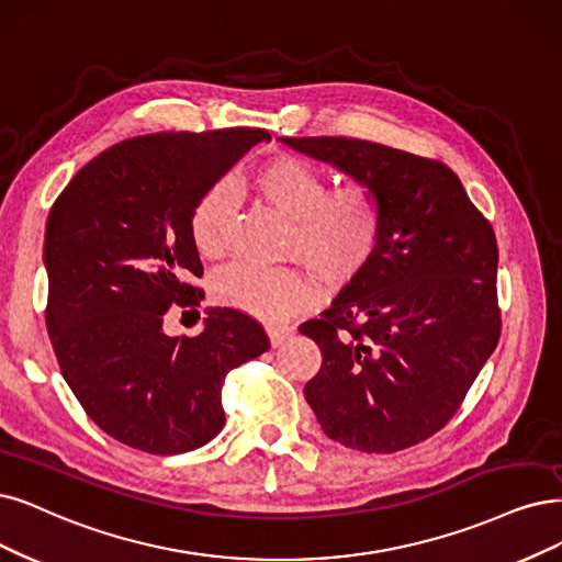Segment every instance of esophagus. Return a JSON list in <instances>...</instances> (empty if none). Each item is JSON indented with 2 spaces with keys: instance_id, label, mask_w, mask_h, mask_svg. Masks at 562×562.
Returning a JSON list of instances; mask_svg holds the SVG:
<instances>
[{
  "instance_id": "34e87169",
  "label": "esophagus",
  "mask_w": 562,
  "mask_h": 562,
  "mask_svg": "<svg viewBox=\"0 0 562 562\" xmlns=\"http://www.w3.org/2000/svg\"><path fill=\"white\" fill-rule=\"evenodd\" d=\"M266 334L270 338V345L280 347V345H284L289 338L296 334V328L294 326H286V324H268L266 326Z\"/></svg>"
}]
</instances>
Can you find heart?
<instances>
[{"label":"heart","instance_id":"heart-1","mask_svg":"<svg viewBox=\"0 0 562 562\" xmlns=\"http://www.w3.org/2000/svg\"><path fill=\"white\" fill-rule=\"evenodd\" d=\"M259 199L292 222L289 255L303 259L328 284L357 280L375 259L384 232L380 196L363 184L328 192V180L301 157L280 155L252 176ZM236 196L228 184H215L199 201L192 240L203 259L217 261L228 249V226ZM213 296L257 319L278 322L313 305L317 284L299 268H259L234 263L213 278Z\"/></svg>","mask_w":562,"mask_h":562}]
</instances>
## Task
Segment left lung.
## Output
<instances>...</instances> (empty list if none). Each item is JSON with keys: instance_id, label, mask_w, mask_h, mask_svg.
Segmentation results:
<instances>
[{"instance_id": "8db88e82", "label": "left lung", "mask_w": 562, "mask_h": 562, "mask_svg": "<svg viewBox=\"0 0 562 562\" xmlns=\"http://www.w3.org/2000/svg\"><path fill=\"white\" fill-rule=\"evenodd\" d=\"M370 187L384 207L378 255L319 319L305 401L330 440L393 453L438 432L501 338L497 245L449 166L359 138H280Z\"/></svg>"}]
</instances>
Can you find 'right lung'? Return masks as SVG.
I'll return each mask as SVG.
<instances>
[{"label": "right lung", "instance_id": "1", "mask_svg": "<svg viewBox=\"0 0 562 562\" xmlns=\"http://www.w3.org/2000/svg\"><path fill=\"white\" fill-rule=\"evenodd\" d=\"M261 140L270 134L247 127L122 140L82 166L50 207V342L82 409L122 445L159 456L207 445L224 426L226 372L270 347L232 307L205 310L194 338L164 330L173 303L199 317V201Z\"/></svg>", "mask_w": 562, "mask_h": 562}]
</instances>
